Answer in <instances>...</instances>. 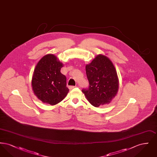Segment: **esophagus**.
Wrapping results in <instances>:
<instances>
[{"label": "esophagus", "instance_id": "obj_1", "mask_svg": "<svg viewBox=\"0 0 157 157\" xmlns=\"http://www.w3.org/2000/svg\"><path fill=\"white\" fill-rule=\"evenodd\" d=\"M75 87V86H69V90H72V89H74Z\"/></svg>", "mask_w": 157, "mask_h": 157}]
</instances>
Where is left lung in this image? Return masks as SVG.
<instances>
[{
  "mask_svg": "<svg viewBox=\"0 0 157 157\" xmlns=\"http://www.w3.org/2000/svg\"><path fill=\"white\" fill-rule=\"evenodd\" d=\"M86 74L90 86L82 91L90 104L95 107L109 104L119 87L117 73L111 60L98 55L86 66Z\"/></svg>",
  "mask_w": 157,
  "mask_h": 157,
  "instance_id": "8db88e82",
  "label": "left lung"
}]
</instances>
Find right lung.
I'll use <instances>...</instances> for the list:
<instances>
[{"mask_svg":"<svg viewBox=\"0 0 157 157\" xmlns=\"http://www.w3.org/2000/svg\"><path fill=\"white\" fill-rule=\"evenodd\" d=\"M63 64L52 54L44 56L34 70L32 80L35 95L43 102L53 105L67 95V78L60 72Z\"/></svg>","mask_w":157,"mask_h":157,"instance_id":"1","label":"right lung"}]
</instances>
